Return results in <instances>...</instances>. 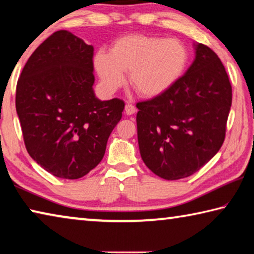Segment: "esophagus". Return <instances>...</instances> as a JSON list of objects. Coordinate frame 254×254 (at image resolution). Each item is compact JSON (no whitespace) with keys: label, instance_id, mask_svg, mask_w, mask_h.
I'll use <instances>...</instances> for the list:
<instances>
[{"label":"esophagus","instance_id":"esophagus-1","mask_svg":"<svg viewBox=\"0 0 254 254\" xmlns=\"http://www.w3.org/2000/svg\"><path fill=\"white\" fill-rule=\"evenodd\" d=\"M136 112V108L130 105V103H127L126 106H125V114H126L127 116H131L134 115Z\"/></svg>","mask_w":254,"mask_h":254}]
</instances>
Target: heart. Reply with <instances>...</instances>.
<instances>
[{"label":"heart","mask_w":254,"mask_h":254,"mask_svg":"<svg viewBox=\"0 0 254 254\" xmlns=\"http://www.w3.org/2000/svg\"><path fill=\"white\" fill-rule=\"evenodd\" d=\"M188 51L177 39L132 35L116 40L110 53L93 57L95 72L106 93H114L129 72V84L140 97L152 99L170 90L185 73Z\"/></svg>","instance_id":"heart-1"}]
</instances>
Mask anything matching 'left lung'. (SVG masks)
<instances>
[{
	"instance_id": "1",
	"label": "left lung",
	"mask_w": 254,
	"mask_h": 254,
	"mask_svg": "<svg viewBox=\"0 0 254 254\" xmlns=\"http://www.w3.org/2000/svg\"><path fill=\"white\" fill-rule=\"evenodd\" d=\"M194 60L160 97L137 103V138L147 168L165 180L197 172L225 138L232 86L209 47L194 43Z\"/></svg>"
}]
</instances>
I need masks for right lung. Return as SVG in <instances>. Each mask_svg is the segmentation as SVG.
<instances>
[{"label":"right lung","instance_id":"1","mask_svg":"<svg viewBox=\"0 0 254 254\" xmlns=\"http://www.w3.org/2000/svg\"><path fill=\"white\" fill-rule=\"evenodd\" d=\"M93 69V46L60 30L32 53L16 84L27 151L57 178L74 180L94 169L122 119L124 101L95 97Z\"/></svg>","mask_w":254,"mask_h":254}]
</instances>
